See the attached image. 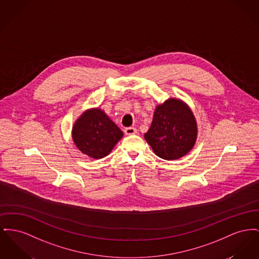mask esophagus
Here are the masks:
<instances>
[{
	"label": "esophagus",
	"mask_w": 259,
	"mask_h": 259,
	"mask_svg": "<svg viewBox=\"0 0 259 259\" xmlns=\"http://www.w3.org/2000/svg\"><path fill=\"white\" fill-rule=\"evenodd\" d=\"M124 133H125V135H128V136L129 135H134V134L137 133V129L134 128V127H128V128H125Z\"/></svg>",
	"instance_id": "obj_1"
}]
</instances>
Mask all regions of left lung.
I'll use <instances>...</instances> for the list:
<instances>
[{
  "label": "left lung",
  "mask_w": 259,
  "mask_h": 259,
  "mask_svg": "<svg viewBox=\"0 0 259 259\" xmlns=\"http://www.w3.org/2000/svg\"><path fill=\"white\" fill-rule=\"evenodd\" d=\"M198 136L196 118L183 101L168 99L155 107L146 141L160 158L172 160L186 155Z\"/></svg>",
  "instance_id": "8db88e82"
}]
</instances>
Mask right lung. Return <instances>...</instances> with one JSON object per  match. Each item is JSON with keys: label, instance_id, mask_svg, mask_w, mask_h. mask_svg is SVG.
I'll use <instances>...</instances> for the list:
<instances>
[{"label": "right lung", "instance_id": "1", "mask_svg": "<svg viewBox=\"0 0 259 259\" xmlns=\"http://www.w3.org/2000/svg\"><path fill=\"white\" fill-rule=\"evenodd\" d=\"M122 137L123 132L101 108L86 110L72 127L78 150L95 159L107 156Z\"/></svg>", "mask_w": 259, "mask_h": 259}]
</instances>
